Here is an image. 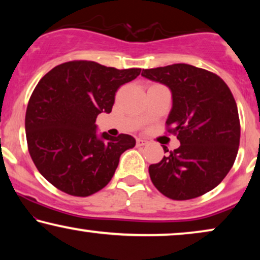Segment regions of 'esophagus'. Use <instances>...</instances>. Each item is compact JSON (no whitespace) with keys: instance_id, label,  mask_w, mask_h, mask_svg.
Here are the masks:
<instances>
[{"instance_id":"obj_1","label":"esophagus","mask_w":260,"mask_h":260,"mask_svg":"<svg viewBox=\"0 0 260 260\" xmlns=\"http://www.w3.org/2000/svg\"><path fill=\"white\" fill-rule=\"evenodd\" d=\"M145 144H148V141L143 140V138H137L136 140L137 147H143V145H145Z\"/></svg>"}]
</instances>
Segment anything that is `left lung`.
Returning a JSON list of instances; mask_svg holds the SVG:
<instances>
[{
    "label": "left lung",
    "mask_w": 260,
    "mask_h": 260,
    "mask_svg": "<svg viewBox=\"0 0 260 260\" xmlns=\"http://www.w3.org/2000/svg\"><path fill=\"white\" fill-rule=\"evenodd\" d=\"M142 76L172 90L166 127L181 143L149 166L151 182L172 200L201 197L225 179L236 161L240 120L232 92L215 73L187 63L143 70Z\"/></svg>",
    "instance_id": "1"
}]
</instances>
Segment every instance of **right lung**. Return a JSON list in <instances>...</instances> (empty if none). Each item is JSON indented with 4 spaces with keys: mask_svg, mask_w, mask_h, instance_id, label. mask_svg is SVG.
<instances>
[{
    "mask_svg": "<svg viewBox=\"0 0 260 260\" xmlns=\"http://www.w3.org/2000/svg\"><path fill=\"white\" fill-rule=\"evenodd\" d=\"M140 73L73 60L41 78L28 102L24 126L30 157L49 183L85 198L110 182L120 155L136 141L125 134L97 137L95 118L111 112L117 90Z\"/></svg>",
    "mask_w": 260,
    "mask_h": 260,
    "instance_id": "1",
    "label": "right lung"
}]
</instances>
